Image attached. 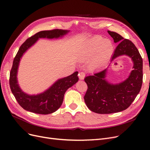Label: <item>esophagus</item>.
<instances>
[{"mask_svg":"<svg viewBox=\"0 0 150 150\" xmlns=\"http://www.w3.org/2000/svg\"><path fill=\"white\" fill-rule=\"evenodd\" d=\"M78 76H79V78L80 79H83L85 77V73H84V72L81 71V72H79Z\"/></svg>","mask_w":150,"mask_h":150,"instance_id":"obj_1","label":"esophagus"}]
</instances>
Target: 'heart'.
I'll list each match as a JSON object with an SVG mask.
<instances>
[{"instance_id": "1", "label": "heart", "mask_w": 150, "mask_h": 150, "mask_svg": "<svg viewBox=\"0 0 150 150\" xmlns=\"http://www.w3.org/2000/svg\"><path fill=\"white\" fill-rule=\"evenodd\" d=\"M97 52L96 64H102L110 58L113 52V45L111 40L101 38H94L91 39L83 52V56L88 57L93 56Z\"/></svg>"}]
</instances>
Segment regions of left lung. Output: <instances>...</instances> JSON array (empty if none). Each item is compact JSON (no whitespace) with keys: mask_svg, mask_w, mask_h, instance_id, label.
<instances>
[{"mask_svg":"<svg viewBox=\"0 0 150 150\" xmlns=\"http://www.w3.org/2000/svg\"><path fill=\"white\" fill-rule=\"evenodd\" d=\"M115 43H118L112 60L126 55L133 62V70L123 82L113 84L106 80L107 69L86 76L88 89L84 97L86 106L98 114H111L126 110L140 91L143 83V59L138 49L131 40L115 32L108 30Z\"/></svg>","mask_w":150,"mask_h":150,"instance_id":"left-lung-1","label":"left lung"}]
</instances>
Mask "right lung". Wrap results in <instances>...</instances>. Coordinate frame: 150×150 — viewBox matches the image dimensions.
Wrapping results in <instances>:
<instances>
[{
	"label": "right lung",
	"instance_id": "obj_1",
	"mask_svg": "<svg viewBox=\"0 0 150 150\" xmlns=\"http://www.w3.org/2000/svg\"><path fill=\"white\" fill-rule=\"evenodd\" d=\"M68 32L62 29L40 31L27 39L21 45L13 59L10 72V88L17 103L25 110L40 115H48L55 112L61 107L67 89L78 81V72L76 71L69 76L57 80L44 93L37 95H29L21 89L17 79L21 58L27 50L34 44L39 38H59L62 37Z\"/></svg>",
	"mask_w": 150,
	"mask_h": 150
}]
</instances>
